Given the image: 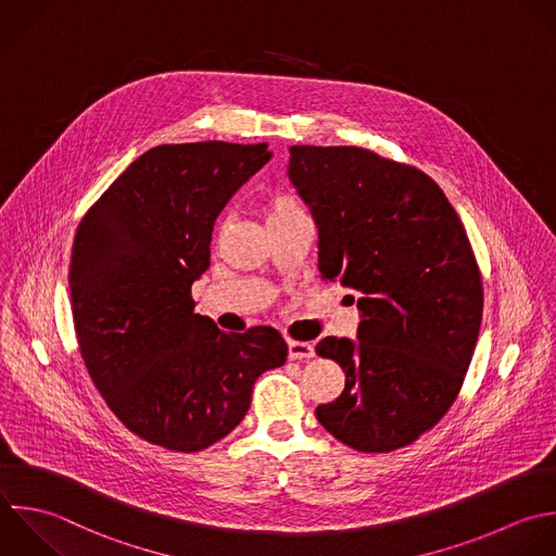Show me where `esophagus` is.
Here are the masks:
<instances>
[{
  "instance_id": "34e87169",
  "label": "esophagus",
  "mask_w": 556,
  "mask_h": 556,
  "mask_svg": "<svg viewBox=\"0 0 556 556\" xmlns=\"http://www.w3.org/2000/svg\"><path fill=\"white\" fill-rule=\"evenodd\" d=\"M288 355L290 359H309L316 355L312 342H301V340H288Z\"/></svg>"
}]
</instances>
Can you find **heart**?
<instances>
[{"label": "heart", "instance_id": "heart-1", "mask_svg": "<svg viewBox=\"0 0 556 556\" xmlns=\"http://www.w3.org/2000/svg\"><path fill=\"white\" fill-rule=\"evenodd\" d=\"M262 210H264V218H266V225H268V227L307 214V210H305V205L301 203V199L294 197V194H290V192L273 194L270 199H266V203H264Z\"/></svg>", "mask_w": 556, "mask_h": 556}]
</instances>
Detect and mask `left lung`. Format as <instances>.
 Here are the masks:
<instances>
[{
    "mask_svg": "<svg viewBox=\"0 0 556 556\" xmlns=\"http://www.w3.org/2000/svg\"><path fill=\"white\" fill-rule=\"evenodd\" d=\"M290 181L318 227V270L357 292V340L325 338L344 392L318 422L359 453L416 442L455 403L483 318L468 233L422 170L362 147H290ZM355 301V296H351Z\"/></svg>",
    "mask_w": 556,
    "mask_h": 556,
    "instance_id": "obj_1",
    "label": "left lung"
}]
</instances>
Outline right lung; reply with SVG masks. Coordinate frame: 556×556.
<instances>
[{
    "mask_svg": "<svg viewBox=\"0 0 556 556\" xmlns=\"http://www.w3.org/2000/svg\"><path fill=\"white\" fill-rule=\"evenodd\" d=\"M266 142L160 144L134 160L77 225L71 312L86 370L138 438L197 453L231 433L257 377L286 364L273 327L225 333L194 314L214 220L268 160Z\"/></svg>",
    "mask_w": 556,
    "mask_h": 556,
    "instance_id": "obj_1",
    "label": "right lung"
}]
</instances>
